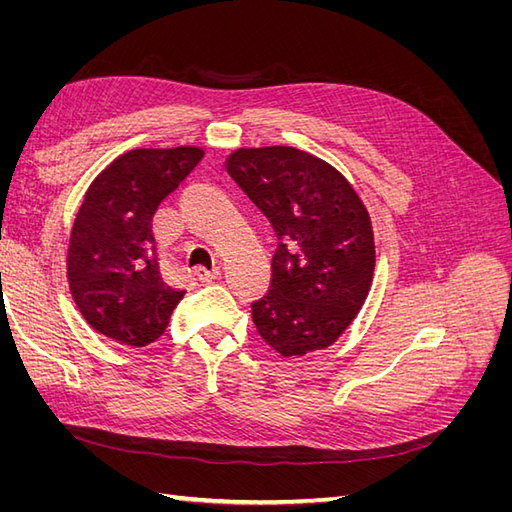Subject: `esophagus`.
I'll return each mask as SVG.
<instances>
[{
  "label": "esophagus",
  "instance_id": "34e87169",
  "mask_svg": "<svg viewBox=\"0 0 512 512\" xmlns=\"http://www.w3.org/2000/svg\"><path fill=\"white\" fill-rule=\"evenodd\" d=\"M196 277L200 282H205V284H211L213 280H218L220 277V267H213V269H205V267H198L196 271Z\"/></svg>",
  "mask_w": 512,
  "mask_h": 512
}]
</instances>
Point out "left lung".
<instances>
[{
  "label": "left lung",
  "instance_id": "8db88e82",
  "mask_svg": "<svg viewBox=\"0 0 512 512\" xmlns=\"http://www.w3.org/2000/svg\"><path fill=\"white\" fill-rule=\"evenodd\" d=\"M226 170L277 237L271 288L252 303L260 337L282 356L331 346L359 314L374 275L361 198L339 170L294 147L237 149Z\"/></svg>",
  "mask_w": 512,
  "mask_h": 512
}]
</instances>
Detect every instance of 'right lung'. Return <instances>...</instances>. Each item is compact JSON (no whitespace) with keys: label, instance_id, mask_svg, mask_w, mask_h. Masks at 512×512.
<instances>
[{"label":"right lung","instance_id":"add662e5","mask_svg":"<svg viewBox=\"0 0 512 512\" xmlns=\"http://www.w3.org/2000/svg\"><path fill=\"white\" fill-rule=\"evenodd\" d=\"M203 158L198 147L134 149L89 185L68 247L72 299L91 329L126 346L166 331L185 290L164 282L153 213Z\"/></svg>","mask_w":512,"mask_h":512}]
</instances>
